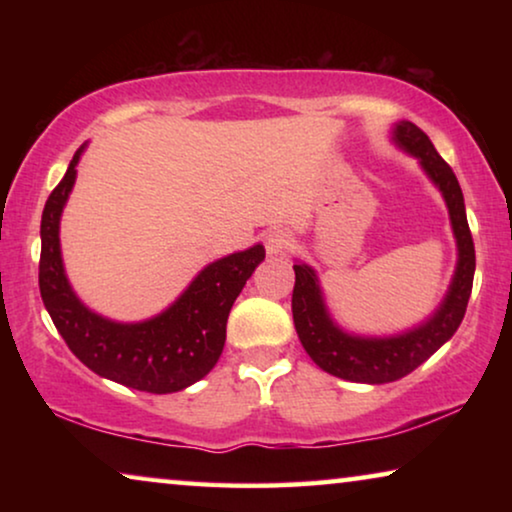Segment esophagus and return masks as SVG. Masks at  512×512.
Returning a JSON list of instances; mask_svg holds the SVG:
<instances>
[{"mask_svg": "<svg viewBox=\"0 0 512 512\" xmlns=\"http://www.w3.org/2000/svg\"><path fill=\"white\" fill-rule=\"evenodd\" d=\"M289 242H291V235L286 233V230H282V228H270L268 233H265V237H263L265 251H268L270 256L282 254V251L289 247Z\"/></svg>", "mask_w": 512, "mask_h": 512, "instance_id": "1", "label": "esophagus"}]
</instances>
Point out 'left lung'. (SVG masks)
Returning a JSON list of instances; mask_svg holds the SVG:
<instances>
[{
  "instance_id": "1",
  "label": "left lung",
  "mask_w": 512,
  "mask_h": 512,
  "mask_svg": "<svg viewBox=\"0 0 512 512\" xmlns=\"http://www.w3.org/2000/svg\"><path fill=\"white\" fill-rule=\"evenodd\" d=\"M394 139L398 146H403L405 151L419 158L424 172L443 193L447 209H450L454 237H457L459 263L440 310L426 324L415 328V331L396 335V338H354V335L342 333L326 314L314 270L307 268V265H293L296 284H293L291 310L298 338L303 342L305 352L310 354V359L321 370L349 382H394L412 373L417 366H422L459 328L473 289V235L466 221L464 193H461L452 167L440 158V153L433 149L431 139L415 123H398Z\"/></svg>"
}]
</instances>
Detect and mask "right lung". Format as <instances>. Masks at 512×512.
<instances>
[{"label": "right lung", "mask_w": 512, "mask_h": 512, "mask_svg": "<svg viewBox=\"0 0 512 512\" xmlns=\"http://www.w3.org/2000/svg\"><path fill=\"white\" fill-rule=\"evenodd\" d=\"M81 151L83 146L48 195L41 214V300L62 340L93 373L149 394L191 387L219 361L230 307L265 258V249L256 244L207 265L170 310L142 324H116L90 312L67 282L58 237L60 214L72 193Z\"/></svg>", "instance_id": "add662e5"}]
</instances>
